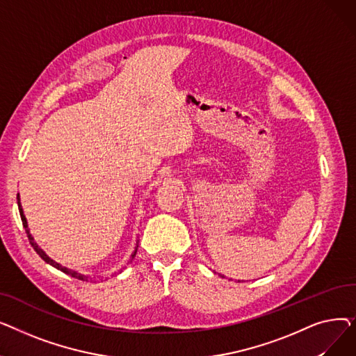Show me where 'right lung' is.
Returning <instances> with one entry per match:
<instances>
[{"label":"right lung","instance_id":"add662e5","mask_svg":"<svg viewBox=\"0 0 356 356\" xmlns=\"http://www.w3.org/2000/svg\"><path fill=\"white\" fill-rule=\"evenodd\" d=\"M17 200H18V211H20V216H22V220H23V227H24V229H26V234H27V236H29V241H30V244H31V247L34 248V251L39 254L47 264H50V266H53L54 268H58V270H60V271H63L65 274H67V275H72L73 278H78V280H88V277L86 275H82V274H79V273H76V271H72V270H69V268H66V267H62L60 264H58L56 263V261H53L51 258H49L46 254H44V251L35 244L34 242V239H33V236H31V234H30V231H29V227H27V220H26V216H24V213H23V208H22V203H20V197H18V195H17ZM137 248H138V244L136 245V251L131 254V258H129V261L128 263H131V261L134 259V257H136V254H137Z\"/></svg>","mask_w":356,"mask_h":356}]
</instances>
